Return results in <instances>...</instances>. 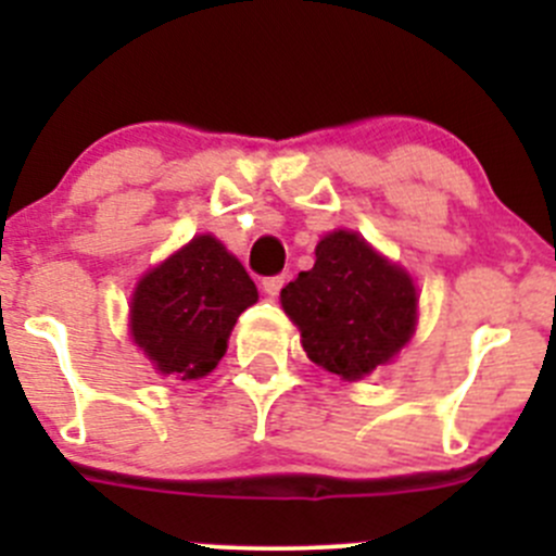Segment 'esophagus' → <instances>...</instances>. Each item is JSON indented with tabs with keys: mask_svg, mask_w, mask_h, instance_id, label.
<instances>
[{
	"mask_svg": "<svg viewBox=\"0 0 556 556\" xmlns=\"http://www.w3.org/2000/svg\"><path fill=\"white\" fill-rule=\"evenodd\" d=\"M282 285H285V274H274V277L263 279V290H266L268 295H277L279 290H282Z\"/></svg>",
	"mask_w": 556,
	"mask_h": 556,
	"instance_id": "34e87169",
	"label": "esophagus"
}]
</instances>
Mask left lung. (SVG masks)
<instances>
[{
    "label": "left lung",
    "mask_w": 556,
    "mask_h": 556,
    "mask_svg": "<svg viewBox=\"0 0 556 556\" xmlns=\"http://www.w3.org/2000/svg\"><path fill=\"white\" fill-rule=\"evenodd\" d=\"M309 271L282 288L312 363L341 379H361L390 361L417 325V290L352 231H333L314 250Z\"/></svg>",
    "instance_id": "8db88e82"
}]
</instances>
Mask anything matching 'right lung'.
Returning a JSON list of instances; mask_svg holds the SVG:
<instances>
[{
	"instance_id": "1",
	"label": "right lung",
	"mask_w": 556,
	"mask_h": 556,
	"mask_svg": "<svg viewBox=\"0 0 556 556\" xmlns=\"http://www.w3.org/2000/svg\"><path fill=\"white\" fill-rule=\"evenodd\" d=\"M255 301L242 263L215 237H195L137 285L131 336L159 374L201 379L226 355L239 314Z\"/></svg>"
}]
</instances>
